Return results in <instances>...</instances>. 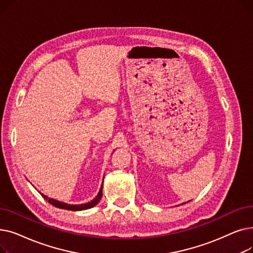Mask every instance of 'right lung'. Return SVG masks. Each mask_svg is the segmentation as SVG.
<instances>
[{
    "label": "right lung",
    "mask_w": 253,
    "mask_h": 253,
    "mask_svg": "<svg viewBox=\"0 0 253 253\" xmlns=\"http://www.w3.org/2000/svg\"><path fill=\"white\" fill-rule=\"evenodd\" d=\"M42 196L46 199V200L53 206H55L57 208H61V209H66V210H73V211H78V210H85V209H89V208H92L94 207L99 201L100 199L102 197V185L101 188L99 190V193L97 194V196L93 199V200L91 202H88L86 204H80V205H72V204H66V203H63V202H60V201H57V200H54V199H51V198H48L46 197L45 195L42 194Z\"/></svg>",
    "instance_id": "add662e5"
}]
</instances>
